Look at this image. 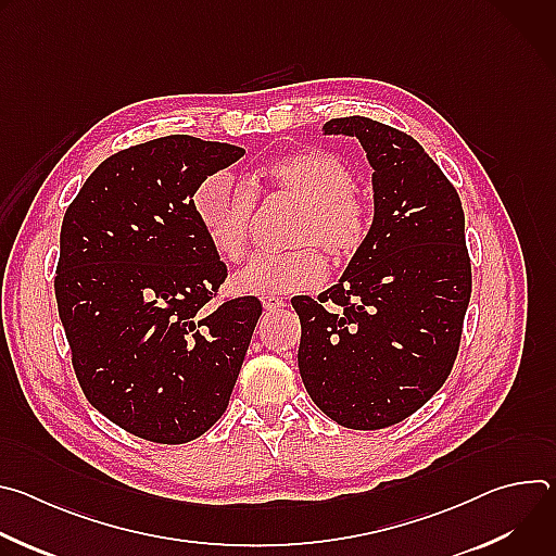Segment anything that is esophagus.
Returning <instances> with one entry per match:
<instances>
[{"label":"esophagus","mask_w":556,"mask_h":556,"mask_svg":"<svg viewBox=\"0 0 556 556\" xmlns=\"http://www.w3.org/2000/svg\"><path fill=\"white\" fill-rule=\"evenodd\" d=\"M262 305H264L266 312H279L286 303L279 296H262Z\"/></svg>","instance_id":"obj_1"}]
</instances>
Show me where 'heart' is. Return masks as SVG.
I'll use <instances>...</instances> for the list:
<instances>
[{"mask_svg": "<svg viewBox=\"0 0 556 556\" xmlns=\"http://www.w3.org/2000/svg\"><path fill=\"white\" fill-rule=\"evenodd\" d=\"M260 180L303 204L283 255H257L232 277L240 294L275 296L312 290L328 277V262L352 260L369 235V208L354 195V174L328 151H294L270 161ZM193 208L213 251L226 262H240L249 249L255 215V191L230 172L208 174L193 193Z\"/></svg>", "mask_w": 556, "mask_h": 556, "instance_id": "1", "label": "heart"}]
</instances>
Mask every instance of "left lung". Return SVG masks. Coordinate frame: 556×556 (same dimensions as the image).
Returning <instances> with one entry per match:
<instances>
[{
	"label": "left lung",
	"instance_id": "obj_1",
	"mask_svg": "<svg viewBox=\"0 0 556 556\" xmlns=\"http://www.w3.org/2000/svg\"><path fill=\"white\" fill-rule=\"evenodd\" d=\"M324 134L354 136L365 149L374 217L341 279L319 301L292 299L299 374L312 403L341 427L384 429L418 412L457 356L470 299L464 211L405 131L345 116L328 121Z\"/></svg>",
	"mask_w": 556,
	"mask_h": 556
}]
</instances>
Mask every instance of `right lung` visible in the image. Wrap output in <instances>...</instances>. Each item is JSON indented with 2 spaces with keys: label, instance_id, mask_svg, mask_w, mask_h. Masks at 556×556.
<instances>
[{
  "label": "right lung",
  "instance_id": "right-lung-1",
  "mask_svg": "<svg viewBox=\"0 0 556 556\" xmlns=\"http://www.w3.org/2000/svg\"><path fill=\"white\" fill-rule=\"evenodd\" d=\"M242 155L228 142L155 138L110 155L65 211L54 292L72 365L94 409L138 438H200L240 376L262 303L206 307L226 266L193 193Z\"/></svg>",
  "mask_w": 556,
  "mask_h": 556
}]
</instances>
